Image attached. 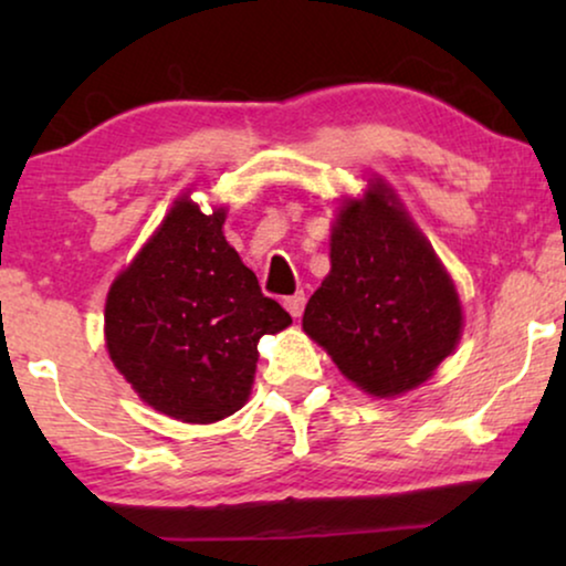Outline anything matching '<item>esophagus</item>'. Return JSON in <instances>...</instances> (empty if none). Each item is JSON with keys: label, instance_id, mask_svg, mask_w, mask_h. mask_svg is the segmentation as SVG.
Segmentation results:
<instances>
[{"label": "esophagus", "instance_id": "obj_1", "mask_svg": "<svg viewBox=\"0 0 566 566\" xmlns=\"http://www.w3.org/2000/svg\"><path fill=\"white\" fill-rule=\"evenodd\" d=\"M283 306L289 308L291 316H301V314H304V306H306V296L301 291L293 293V296H289V298L283 301Z\"/></svg>", "mask_w": 566, "mask_h": 566}]
</instances>
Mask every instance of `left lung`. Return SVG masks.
Wrapping results in <instances>:
<instances>
[{"label": "left lung", "mask_w": 566, "mask_h": 566, "mask_svg": "<svg viewBox=\"0 0 566 566\" xmlns=\"http://www.w3.org/2000/svg\"><path fill=\"white\" fill-rule=\"evenodd\" d=\"M332 270L304 312V332L374 397H397L455 350V285L389 185L345 200L329 239Z\"/></svg>", "instance_id": "left-lung-1"}]
</instances>
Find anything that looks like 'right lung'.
Here are the masks:
<instances>
[{"label":"right lung","mask_w":566,"mask_h":566,"mask_svg":"<svg viewBox=\"0 0 566 566\" xmlns=\"http://www.w3.org/2000/svg\"><path fill=\"white\" fill-rule=\"evenodd\" d=\"M227 211L185 196L115 277L105 339L115 368L157 412L208 424L252 391L258 343L291 324L223 237Z\"/></svg>","instance_id":"obj_1"}]
</instances>
